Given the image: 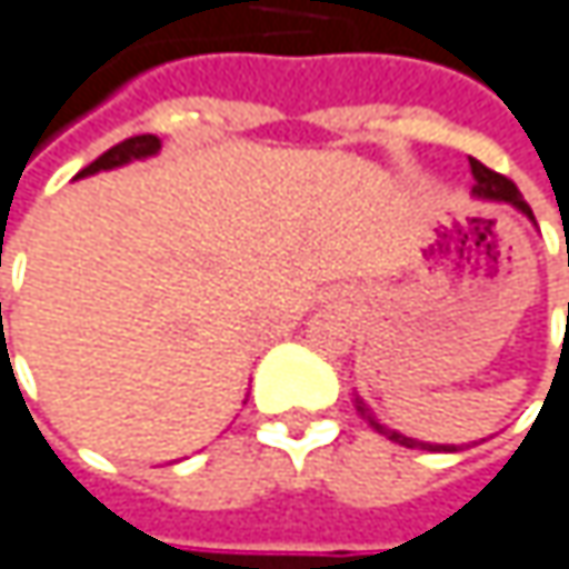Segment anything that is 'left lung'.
<instances>
[{"label": "left lung", "instance_id": "8db88e82", "mask_svg": "<svg viewBox=\"0 0 569 569\" xmlns=\"http://www.w3.org/2000/svg\"><path fill=\"white\" fill-rule=\"evenodd\" d=\"M469 168H472V174H476V187H472V193L476 197H486V200H506L511 207H518L521 213H528L531 220H535V213H531V207L525 203V197H521V190L515 187V181H508L506 174H499V171H492V168H486L482 161H476V158H469ZM356 408H359V415L369 421V425L376 427L382 437L388 440H395V443H401V447H421V450H453V447H433V443H418V440H411V437H405V433H398V430H391V427L379 425L376 421V415L356 398Z\"/></svg>", "mask_w": 569, "mask_h": 569}]
</instances>
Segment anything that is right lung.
Segmentation results:
<instances>
[{
	"label": "right lung",
	"mask_w": 569,
	"mask_h": 569,
	"mask_svg": "<svg viewBox=\"0 0 569 569\" xmlns=\"http://www.w3.org/2000/svg\"><path fill=\"white\" fill-rule=\"evenodd\" d=\"M161 148V139L158 136H132L126 142L112 144L109 151H102L100 158L93 164H87L77 178H87V174H97V171H109V168H119L126 161H136V158H148Z\"/></svg>",
	"instance_id": "add662e5"
}]
</instances>
